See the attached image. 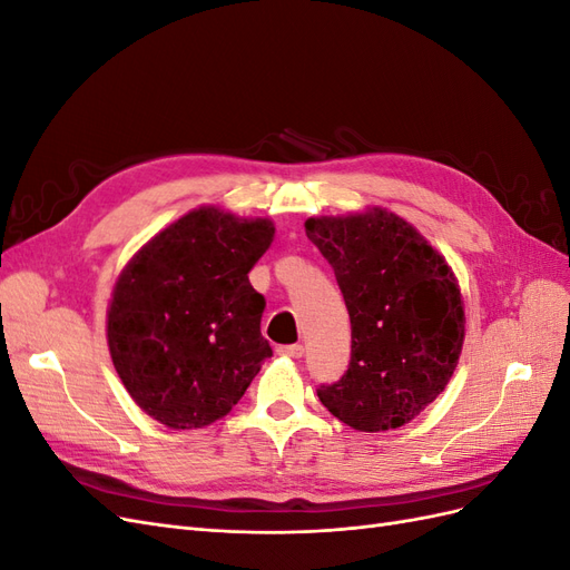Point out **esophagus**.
I'll use <instances>...</instances> for the list:
<instances>
[{"label":"esophagus","mask_w":570,"mask_h":570,"mask_svg":"<svg viewBox=\"0 0 570 570\" xmlns=\"http://www.w3.org/2000/svg\"><path fill=\"white\" fill-rule=\"evenodd\" d=\"M278 354L289 356V358H302L304 347H302V344H283V347H278Z\"/></svg>","instance_id":"obj_1"}]
</instances>
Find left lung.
I'll use <instances>...</instances> for the list:
<instances>
[{
  "mask_svg": "<svg viewBox=\"0 0 570 570\" xmlns=\"http://www.w3.org/2000/svg\"><path fill=\"white\" fill-rule=\"evenodd\" d=\"M306 237L333 266L352 321L350 368L318 400L361 433L394 430L444 392L465 335L461 289L444 256L396 214L321 216Z\"/></svg>",
  "mask_w": 570,
  "mask_h": 570,
  "instance_id": "left-lung-1",
  "label": "left lung"
}]
</instances>
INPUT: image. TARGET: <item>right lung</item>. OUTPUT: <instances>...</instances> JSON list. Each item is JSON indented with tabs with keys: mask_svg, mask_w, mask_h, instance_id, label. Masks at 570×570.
<instances>
[{
	"mask_svg": "<svg viewBox=\"0 0 570 570\" xmlns=\"http://www.w3.org/2000/svg\"><path fill=\"white\" fill-rule=\"evenodd\" d=\"M268 218L199 206L120 271L107 312L114 368L147 416L174 430L223 419L273 354L266 299L249 271L271 247Z\"/></svg>",
	"mask_w": 570,
	"mask_h": 570,
	"instance_id": "right-lung-1",
	"label": "right lung"
}]
</instances>
